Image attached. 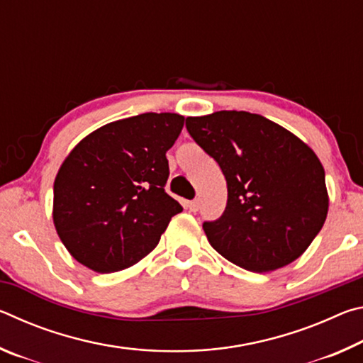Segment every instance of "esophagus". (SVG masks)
<instances>
[{
    "label": "esophagus",
    "instance_id": "1",
    "mask_svg": "<svg viewBox=\"0 0 363 363\" xmlns=\"http://www.w3.org/2000/svg\"><path fill=\"white\" fill-rule=\"evenodd\" d=\"M190 211L192 213H195V211H199V206H200V203H199V200H192V201H187V205H186Z\"/></svg>",
    "mask_w": 363,
    "mask_h": 363
}]
</instances>
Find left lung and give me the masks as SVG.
Masks as SVG:
<instances>
[{
    "mask_svg": "<svg viewBox=\"0 0 363 363\" xmlns=\"http://www.w3.org/2000/svg\"><path fill=\"white\" fill-rule=\"evenodd\" d=\"M186 126L227 181L225 211L203 224L211 247L253 272L298 259L328 213L325 169L315 152L284 126L250 112L187 116Z\"/></svg>",
    "mask_w": 363,
    "mask_h": 363,
    "instance_id": "8db88e82",
    "label": "left lung"
}]
</instances>
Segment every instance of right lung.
<instances>
[{"instance_id":"1","label":"right lung","mask_w":363,"mask_h":363,"mask_svg":"<svg viewBox=\"0 0 363 363\" xmlns=\"http://www.w3.org/2000/svg\"><path fill=\"white\" fill-rule=\"evenodd\" d=\"M184 116L143 113L88 134L54 181L52 220L75 259L94 272L134 266L157 247L182 206L164 192L167 152Z\"/></svg>"}]
</instances>
